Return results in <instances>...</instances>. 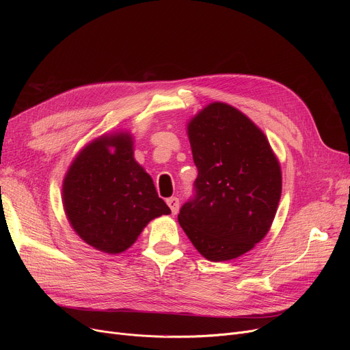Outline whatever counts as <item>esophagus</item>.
I'll return each instance as SVG.
<instances>
[{
  "instance_id": "esophagus-1",
  "label": "esophagus",
  "mask_w": 350,
  "mask_h": 350,
  "mask_svg": "<svg viewBox=\"0 0 350 350\" xmlns=\"http://www.w3.org/2000/svg\"><path fill=\"white\" fill-rule=\"evenodd\" d=\"M165 203H167V206L170 207V210H172L173 214H177V213H178L180 201H178L177 197H170V198H167V200H165Z\"/></svg>"
}]
</instances>
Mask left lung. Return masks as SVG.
<instances>
[{"mask_svg": "<svg viewBox=\"0 0 350 350\" xmlns=\"http://www.w3.org/2000/svg\"><path fill=\"white\" fill-rule=\"evenodd\" d=\"M198 170L178 223L207 260L250 251L268 232L282 190L280 163L265 135L226 103H211L189 123Z\"/></svg>", "mask_w": 350, "mask_h": 350, "instance_id": "8db88e82", "label": "left lung"}]
</instances>
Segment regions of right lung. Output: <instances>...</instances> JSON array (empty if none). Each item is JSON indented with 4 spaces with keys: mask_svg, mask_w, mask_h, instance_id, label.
Wrapping results in <instances>:
<instances>
[{
    "mask_svg": "<svg viewBox=\"0 0 350 350\" xmlns=\"http://www.w3.org/2000/svg\"><path fill=\"white\" fill-rule=\"evenodd\" d=\"M132 146L127 133L99 137L79 153L64 180L70 226L102 252L127 250L150 219L172 213L135 161Z\"/></svg>",
    "mask_w": 350,
    "mask_h": 350,
    "instance_id": "add662e5",
    "label": "right lung"
}]
</instances>
